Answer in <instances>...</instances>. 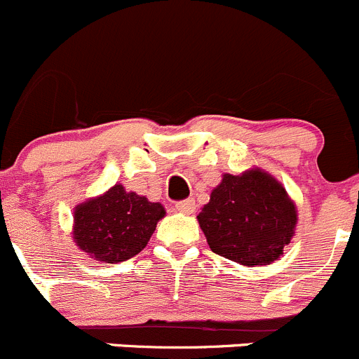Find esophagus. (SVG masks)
I'll list each match as a JSON object with an SVG mask.
<instances>
[{
  "label": "esophagus",
  "mask_w": 359,
  "mask_h": 359,
  "mask_svg": "<svg viewBox=\"0 0 359 359\" xmlns=\"http://www.w3.org/2000/svg\"><path fill=\"white\" fill-rule=\"evenodd\" d=\"M175 208H176V211L183 212V215H194V212H195V201H191V198H187V201L176 202Z\"/></svg>",
  "instance_id": "obj_1"
}]
</instances>
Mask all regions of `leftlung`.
I'll use <instances>...</instances> for the list:
<instances>
[{"mask_svg": "<svg viewBox=\"0 0 359 359\" xmlns=\"http://www.w3.org/2000/svg\"><path fill=\"white\" fill-rule=\"evenodd\" d=\"M209 248L244 267L271 265L295 236L299 211L281 181L260 168L223 175L197 216Z\"/></svg>", "mask_w": 359, "mask_h": 359, "instance_id": "left-lung-1", "label": "left lung"}]
</instances>
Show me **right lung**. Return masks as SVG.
<instances>
[{
  "instance_id": "1",
  "label": "right lung",
  "mask_w": 359,
  "mask_h": 359,
  "mask_svg": "<svg viewBox=\"0 0 359 359\" xmlns=\"http://www.w3.org/2000/svg\"><path fill=\"white\" fill-rule=\"evenodd\" d=\"M164 216L161 202H150L116 183L74 208L71 236L78 250L94 260L118 264L147 248Z\"/></svg>"
}]
</instances>
